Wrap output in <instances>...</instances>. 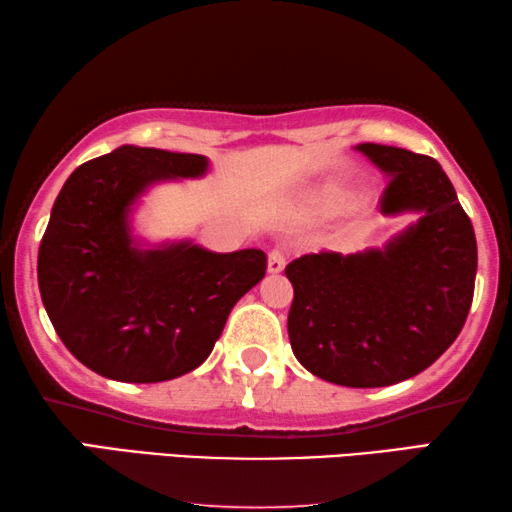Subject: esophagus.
Returning <instances> with one entry per match:
<instances>
[{"label": "esophagus", "mask_w": 512, "mask_h": 512, "mask_svg": "<svg viewBox=\"0 0 512 512\" xmlns=\"http://www.w3.org/2000/svg\"><path fill=\"white\" fill-rule=\"evenodd\" d=\"M285 264H287V257H285V253H282V250H271L269 253V273H280L282 269H285Z\"/></svg>", "instance_id": "1"}]
</instances>
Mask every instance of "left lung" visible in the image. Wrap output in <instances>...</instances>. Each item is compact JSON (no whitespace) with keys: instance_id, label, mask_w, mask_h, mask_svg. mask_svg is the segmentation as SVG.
I'll list each match as a JSON object with an SVG mask.
<instances>
[{"instance_id":"obj_1","label":"left lung","mask_w":512,"mask_h":512,"mask_svg":"<svg viewBox=\"0 0 512 512\" xmlns=\"http://www.w3.org/2000/svg\"><path fill=\"white\" fill-rule=\"evenodd\" d=\"M387 175L380 212L419 221L364 253H310L287 264V330L296 360L328 383L385 387L417 376L460 335L472 307L476 237L433 157L360 143Z\"/></svg>"}]
</instances>
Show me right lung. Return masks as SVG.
<instances>
[{
	"label": "right lung",
	"mask_w": 512,
	"mask_h": 512,
	"mask_svg": "<svg viewBox=\"0 0 512 512\" xmlns=\"http://www.w3.org/2000/svg\"><path fill=\"white\" fill-rule=\"evenodd\" d=\"M202 154L120 145L81 164L52 207L38 287L75 358L120 383H161L209 358L237 300L266 273L264 250L191 241L143 248L129 214L152 184L207 173Z\"/></svg>",
	"instance_id": "obj_1"
}]
</instances>
